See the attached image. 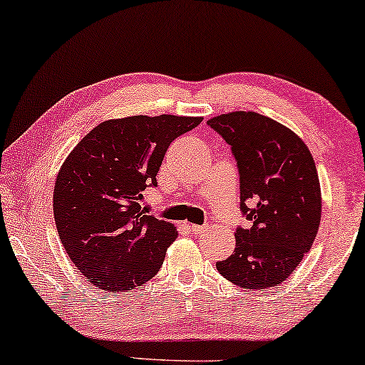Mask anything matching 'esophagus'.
Masks as SVG:
<instances>
[{"label":"esophagus","mask_w":365,"mask_h":365,"mask_svg":"<svg viewBox=\"0 0 365 365\" xmlns=\"http://www.w3.org/2000/svg\"><path fill=\"white\" fill-rule=\"evenodd\" d=\"M205 227H200V225H189V232H192L194 235H200L204 233Z\"/></svg>","instance_id":"esophagus-1"}]
</instances>
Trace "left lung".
Segmentation results:
<instances>
[{"label":"left lung","instance_id":"1","mask_svg":"<svg viewBox=\"0 0 365 365\" xmlns=\"http://www.w3.org/2000/svg\"><path fill=\"white\" fill-rule=\"evenodd\" d=\"M207 124L232 148L240 209L253 223L237 228L233 255L217 262L218 272L243 289L276 287L300 264L318 233L322 189L315 161L299 135L257 112H228Z\"/></svg>","mask_w":365,"mask_h":365}]
</instances>
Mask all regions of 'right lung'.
<instances>
[{
  "label": "right lung",
  "mask_w": 365,
  "mask_h": 365,
  "mask_svg": "<svg viewBox=\"0 0 365 365\" xmlns=\"http://www.w3.org/2000/svg\"><path fill=\"white\" fill-rule=\"evenodd\" d=\"M202 117L163 114L106 120L73 148L53 189L58 237L81 276L109 292H125L163 266L176 227L140 205L171 142Z\"/></svg>",
  "instance_id": "obj_1"
}]
</instances>
